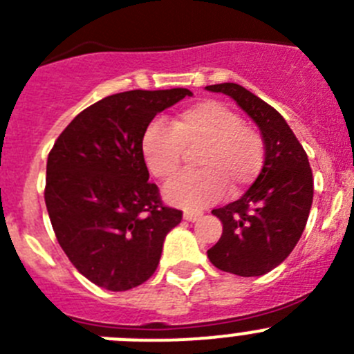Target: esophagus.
Masks as SVG:
<instances>
[{
  "mask_svg": "<svg viewBox=\"0 0 354 354\" xmlns=\"http://www.w3.org/2000/svg\"><path fill=\"white\" fill-rule=\"evenodd\" d=\"M200 216H202V212L186 211V212H184V220H186V221H196V220H200Z\"/></svg>",
  "mask_w": 354,
  "mask_h": 354,
  "instance_id": "obj_1",
  "label": "esophagus"
}]
</instances>
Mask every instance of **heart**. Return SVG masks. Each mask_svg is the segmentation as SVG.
Instances as JSON below:
<instances>
[{"label":"heart","mask_w":354,"mask_h":354,"mask_svg":"<svg viewBox=\"0 0 354 354\" xmlns=\"http://www.w3.org/2000/svg\"><path fill=\"white\" fill-rule=\"evenodd\" d=\"M196 150L198 170L180 175L165 187V198L184 209H202L223 196L239 193L262 167L264 147L257 133L243 126L239 115L216 101L180 111L171 127L154 122L143 133L142 154L150 174L170 180L184 161V150Z\"/></svg>","instance_id":"obj_1"}]
</instances>
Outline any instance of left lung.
Masks as SVG:
<instances>
[{
    "label": "left lung",
    "instance_id": "left-lung-1",
    "mask_svg": "<svg viewBox=\"0 0 354 354\" xmlns=\"http://www.w3.org/2000/svg\"><path fill=\"white\" fill-rule=\"evenodd\" d=\"M232 97L264 140V167L239 200L212 209L223 234L207 257L221 271L261 277L282 264L305 230L314 198V179L306 152L286 118L237 83L205 86Z\"/></svg>",
    "mask_w": 354,
    "mask_h": 354
}]
</instances>
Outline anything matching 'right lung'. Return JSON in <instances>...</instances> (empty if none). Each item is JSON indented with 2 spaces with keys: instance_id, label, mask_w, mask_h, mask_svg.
Listing matches in <instances>:
<instances>
[{
  "instance_id": "1",
  "label": "right lung",
  "mask_w": 354,
  "mask_h": 354,
  "mask_svg": "<svg viewBox=\"0 0 354 354\" xmlns=\"http://www.w3.org/2000/svg\"><path fill=\"white\" fill-rule=\"evenodd\" d=\"M187 88L131 90L83 109L48 158L46 207L62 250L90 282L129 290L159 264L183 212L149 183L142 138L152 118L192 97Z\"/></svg>"
}]
</instances>
